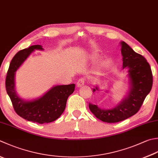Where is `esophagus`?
Returning <instances> with one entry per match:
<instances>
[{
	"mask_svg": "<svg viewBox=\"0 0 158 158\" xmlns=\"http://www.w3.org/2000/svg\"><path fill=\"white\" fill-rule=\"evenodd\" d=\"M84 84H85V79L83 78V77L81 79H79L77 82V87H79V88L81 87V86H83Z\"/></svg>",
	"mask_w": 158,
	"mask_h": 158,
	"instance_id": "1",
	"label": "esophagus"
}]
</instances>
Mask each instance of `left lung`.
<instances>
[{
  "label": "left lung",
  "mask_w": 158,
  "mask_h": 158,
  "mask_svg": "<svg viewBox=\"0 0 158 158\" xmlns=\"http://www.w3.org/2000/svg\"><path fill=\"white\" fill-rule=\"evenodd\" d=\"M123 55V69H128L129 91L127 96L115 107L101 109L96 105L89 103L91 112L97 118L106 123L122 121L136 114L153 85V75L149 64L143 55L135 52L125 42H120ZM98 90L95 87L93 92Z\"/></svg>",
  "instance_id": "8db88e82"
}]
</instances>
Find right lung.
I'll return each mask as SVG.
<instances>
[{
    "label": "right lung",
    "mask_w": 158,
    "mask_h": 158,
    "mask_svg": "<svg viewBox=\"0 0 158 158\" xmlns=\"http://www.w3.org/2000/svg\"><path fill=\"white\" fill-rule=\"evenodd\" d=\"M35 49L43 50L41 45H33L15 55L9 64L5 87L18 115L29 121L43 124L54 121L62 114L68 98L75 90V85L54 86L42 97L32 101H24L18 97L15 89V71Z\"/></svg>",
    "instance_id": "1"
}]
</instances>
